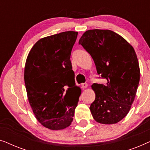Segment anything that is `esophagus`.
Here are the masks:
<instances>
[{
  "label": "esophagus",
  "mask_w": 150,
  "mask_h": 150,
  "mask_svg": "<svg viewBox=\"0 0 150 150\" xmlns=\"http://www.w3.org/2000/svg\"><path fill=\"white\" fill-rule=\"evenodd\" d=\"M87 86H88L87 83H86L81 84V87H82V88H83V89H85V88H87Z\"/></svg>",
  "instance_id": "34e87169"
}]
</instances>
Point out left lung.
<instances>
[{"mask_svg":"<svg viewBox=\"0 0 150 150\" xmlns=\"http://www.w3.org/2000/svg\"><path fill=\"white\" fill-rule=\"evenodd\" d=\"M79 44L91 55L99 79L93 83L96 98L90 110L96 122L116 124L128 113L140 80L139 61L134 48L120 35L110 30H87Z\"/></svg>","mask_w":150,"mask_h":150,"instance_id":"obj_1","label":"left lung"}]
</instances>
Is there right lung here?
I'll use <instances>...</instances> for the list:
<instances>
[{
	"instance_id": "add662e5",
	"label": "right lung",
	"mask_w": 150,
	"mask_h": 150,
	"mask_svg": "<svg viewBox=\"0 0 150 150\" xmlns=\"http://www.w3.org/2000/svg\"><path fill=\"white\" fill-rule=\"evenodd\" d=\"M78 32L65 31L36 42L26 59L24 83L38 122L50 130L71 124L81 90L70 61Z\"/></svg>"
}]
</instances>
